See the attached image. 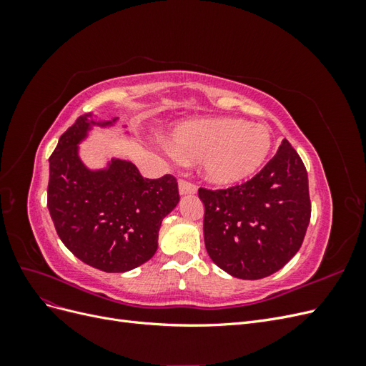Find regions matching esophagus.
Listing matches in <instances>:
<instances>
[{
  "mask_svg": "<svg viewBox=\"0 0 366 366\" xmlns=\"http://www.w3.org/2000/svg\"><path fill=\"white\" fill-rule=\"evenodd\" d=\"M179 192L180 195H192L197 192L195 184L186 182V180H180L179 182Z\"/></svg>",
  "mask_w": 366,
  "mask_h": 366,
  "instance_id": "34e87169",
  "label": "esophagus"
}]
</instances>
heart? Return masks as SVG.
<instances>
[{
  "label": "heart",
  "mask_w": 366,
  "mask_h": 366,
  "mask_svg": "<svg viewBox=\"0 0 366 366\" xmlns=\"http://www.w3.org/2000/svg\"><path fill=\"white\" fill-rule=\"evenodd\" d=\"M166 143L177 156L198 160L206 182L232 186L262 168L272 149V132L241 119H194L174 127Z\"/></svg>",
  "instance_id": "heart-1"
}]
</instances>
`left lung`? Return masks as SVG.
Instances as JSON below:
<instances>
[{
	"mask_svg": "<svg viewBox=\"0 0 366 366\" xmlns=\"http://www.w3.org/2000/svg\"><path fill=\"white\" fill-rule=\"evenodd\" d=\"M204 204V246L219 269L239 280H261L282 269L301 247L312 204L307 169L282 140L274 157L241 186L209 191Z\"/></svg>",
	"mask_w": 366,
	"mask_h": 366,
	"instance_id": "1",
	"label": "left lung"
}]
</instances>
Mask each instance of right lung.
I'll return each instance as SVG.
<instances>
[{
	"label": "right lung",
	"instance_id": "1",
	"mask_svg": "<svg viewBox=\"0 0 366 366\" xmlns=\"http://www.w3.org/2000/svg\"><path fill=\"white\" fill-rule=\"evenodd\" d=\"M117 122L97 120L93 113L81 116L49 159L47 207L54 229L76 258L107 273H124L149 261L159 247L163 218L180 202L169 174L143 179L134 163L117 157L99 169L82 162L79 145L93 128H113Z\"/></svg>",
	"mask_w": 366,
	"mask_h": 366
}]
</instances>
